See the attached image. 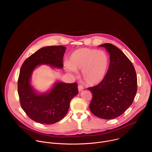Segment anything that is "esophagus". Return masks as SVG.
Segmentation results:
<instances>
[{
  "label": "esophagus",
  "mask_w": 152,
  "mask_h": 152,
  "mask_svg": "<svg viewBox=\"0 0 152 152\" xmlns=\"http://www.w3.org/2000/svg\"><path fill=\"white\" fill-rule=\"evenodd\" d=\"M83 90V86L82 85H78V90L79 91H81Z\"/></svg>",
  "instance_id": "obj_1"
}]
</instances>
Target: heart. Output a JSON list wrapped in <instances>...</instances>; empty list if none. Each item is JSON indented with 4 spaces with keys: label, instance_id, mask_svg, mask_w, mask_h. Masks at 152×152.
Returning <instances> with one entry per match:
<instances>
[{
    "label": "heart",
    "instance_id": "1",
    "mask_svg": "<svg viewBox=\"0 0 152 152\" xmlns=\"http://www.w3.org/2000/svg\"><path fill=\"white\" fill-rule=\"evenodd\" d=\"M110 59L103 51L82 48L75 50L70 56L66 68L71 72L82 70V76L86 83L94 85L104 77L109 67Z\"/></svg>",
    "mask_w": 152,
    "mask_h": 152
}]
</instances>
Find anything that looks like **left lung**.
<instances>
[{"instance_id": "1", "label": "left lung", "mask_w": 152, "mask_h": 152, "mask_svg": "<svg viewBox=\"0 0 152 152\" xmlns=\"http://www.w3.org/2000/svg\"><path fill=\"white\" fill-rule=\"evenodd\" d=\"M100 46L110 53V63L104 79L88 88L93 95L90 109L96 117L111 120L120 116L132 104L137 91V77L132 63L120 49L110 43Z\"/></svg>"}]
</instances>
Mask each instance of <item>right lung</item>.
I'll use <instances>...</instances> for the list:
<instances>
[{
    "label": "right lung",
    "mask_w": 152,
    "mask_h": 152,
    "mask_svg": "<svg viewBox=\"0 0 152 152\" xmlns=\"http://www.w3.org/2000/svg\"><path fill=\"white\" fill-rule=\"evenodd\" d=\"M66 48L52 46L42 48L28 57L20 69L18 79V94L20 104L26 115L41 124H51L62 119L68 112L71 100L78 93L77 83H56L46 94L35 93L30 84L35 68L49 64L56 68L63 67V57Z\"/></svg>",
    "instance_id": "add662e5"
}]
</instances>
